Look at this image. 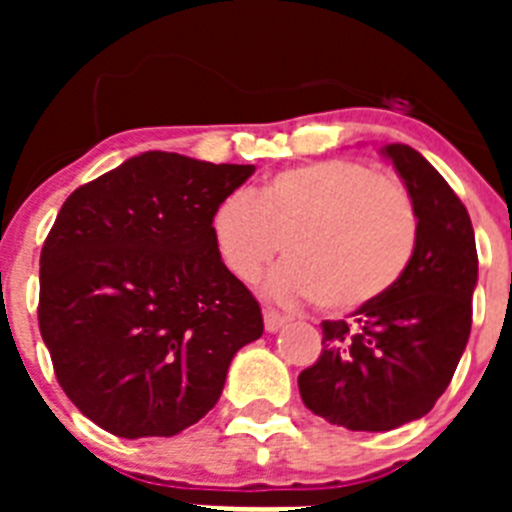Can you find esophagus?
Listing matches in <instances>:
<instances>
[{"label": "esophagus", "mask_w": 512, "mask_h": 512, "mask_svg": "<svg viewBox=\"0 0 512 512\" xmlns=\"http://www.w3.org/2000/svg\"><path fill=\"white\" fill-rule=\"evenodd\" d=\"M284 323H287V318H284V315H279L277 310H264V325L269 333H277Z\"/></svg>", "instance_id": "1"}]
</instances>
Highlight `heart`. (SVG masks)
<instances>
[{
	"instance_id": "b5f03b06",
	"label": "heart",
	"mask_w": 512,
	"mask_h": 512,
	"mask_svg": "<svg viewBox=\"0 0 512 512\" xmlns=\"http://www.w3.org/2000/svg\"><path fill=\"white\" fill-rule=\"evenodd\" d=\"M210 228L225 269L241 282L259 277L284 241L289 259L266 282L271 297L356 310L387 295L408 269L418 217L397 179L330 158L279 171L253 197L230 194Z\"/></svg>"
}]
</instances>
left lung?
Returning <instances> with one entry per match:
<instances>
[{
    "label": "left lung",
    "instance_id": "obj_1",
    "mask_svg": "<svg viewBox=\"0 0 512 512\" xmlns=\"http://www.w3.org/2000/svg\"><path fill=\"white\" fill-rule=\"evenodd\" d=\"M413 200L408 269L351 320H323V351L297 379L307 410L348 431H392L446 392L472 330L477 246L467 207L415 148H382Z\"/></svg>",
    "mask_w": 512,
    "mask_h": 512
}]
</instances>
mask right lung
Segmentation results:
<instances>
[{
	"label": "right lung",
	"mask_w": 512,
	"mask_h": 512,
	"mask_svg": "<svg viewBox=\"0 0 512 512\" xmlns=\"http://www.w3.org/2000/svg\"><path fill=\"white\" fill-rule=\"evenodd\" d=\"M253 171L146 151L63 202L40 253V336L63 392L104 431L182 433L264 333L210 228Z\"/></svg>",
	"instance_id": "add662e5"
}]
</instances>
